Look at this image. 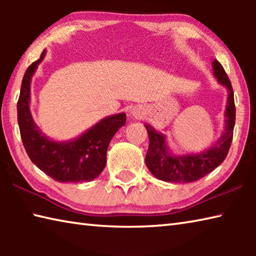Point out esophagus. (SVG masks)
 <instances>
[{
	"mask_svg": "<svg viewBox=\"0 0 256 256\" xmlns=\"http://www.w3.org/2000/svg\"><path fill=\"white\" fill-rule=\"evenodd\" d=\"M132 114H133L134 118H144V116L146 115V110H144V107H142V106H136V107H134L133 110H132Z\"/></svg>",
	"mask_w": 256,
	"mask_h": 256,
	"instance_id": "esophagus-1",
	"label": "esophagus"
}]
</instances>
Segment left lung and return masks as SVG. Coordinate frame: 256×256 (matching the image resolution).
Returning a JSON list of instances; mask_svg holds the SVG:
<instances>
[{
    "mask_svg": "<svg viewBox=\"0 0 256 256\" xmlns=\"http://www.w3.org/2000/svg\"><path fill=\"white\" fill-rule=\"evenodd\" d=\"M214 76L220 84L226 86L228 98L224 110V131L216 144L202 152L174 154L168 148L164 134L159 133L146 124L149 136V149L146 156V164L154 177L164 182L190 183L202 178L222 164L230 148L234 126H235L236 108L234 100L232 82L218 60L212 62Z\"/></svg>",
    "mask_w": 256,
    "mask_h": 256,
    "instance_id": "1",
    "label": "left lung"
}]
</instances>
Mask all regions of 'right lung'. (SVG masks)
I'll return each instance as SVG.
<instances>
[{
    "label": "right lung",
    "instance_id": "obj_1",
    "mask_svg": "<svg viewBox=\"0 0 256 256\" xmlns=\"http://www.w3.org/2000/svg\"><path fill=\"white\" fill-rule=\"evenodd\" d=\"M46 50L26 71L16 105L18 124L26 151L32 162L52 178L62 183H79L96 178L106 166L110 142L126 122L125 112L99 120L80 136L68 141H54L37 126L30 112V84Z\"/></svg>",
    "mask_w": 256,
    "mask_h": 256
}]
</instances>
